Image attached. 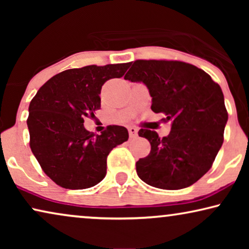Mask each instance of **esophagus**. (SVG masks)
<instances>
[{
    "label": "esophagus",
    "mask_w": 249,
    "mask_h": 249,
    "mask_svg": "<svg viewBox=\"0 0 249 249\" xmlns=\"http://www.w3.org/2000/svg\"><path fill=\"white\" fill-rule=\"evenodd\" d=\"M128 131H129V136H130V138H135L136 136L138 135L137 128H135V127H129Z\"/></svg>",
    "instance_id": "1"
}]
</instances>
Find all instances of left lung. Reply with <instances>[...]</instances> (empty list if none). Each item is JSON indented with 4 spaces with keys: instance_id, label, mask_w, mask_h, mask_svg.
<instances>
[{
    "instance_id": "1",
    "label": "left lung",
    "mask_w": 249,
    "mask_h": 249,
    "mask_svg": "<svg viewBox=\"0 0 249 249\" xmlns=\"http://www.w3.org/2000/svg\"><path fill=\"white\" fill-rule=\"evenodd\" d=\"M124 79L144 84L152 111L171 122L162 138L148 129L138 131L151 142L149 154L136 163L138 177L161 189L192 186L211 169L222 146L228 112L221 87L204 70L180 61L137 60Z\"/></svg>"
}]
</instances>
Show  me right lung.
Wrapping results in <instances>:
<instances>
[{
	"label": "right lung",
	"mask_w": 249,
	"mask_h": 249,
	"mask_svg": "<svg viewBox=\"0 0 249 249\" xmlns=\"http://www.w3.org/2000/svg\"><path fill=\"white\" fill-rule=\"evenodd\" d=\"M130 63L87 66L55 74L39 88L29 104L27 125L30 148L43 171L67 189H86L107 175V159L115 146L127 142L128 130L108 125L94 136L84 119L101 107L105 81L120 78Z\"/></svg>",
	"instance_id": "1"
}]
</instances>
